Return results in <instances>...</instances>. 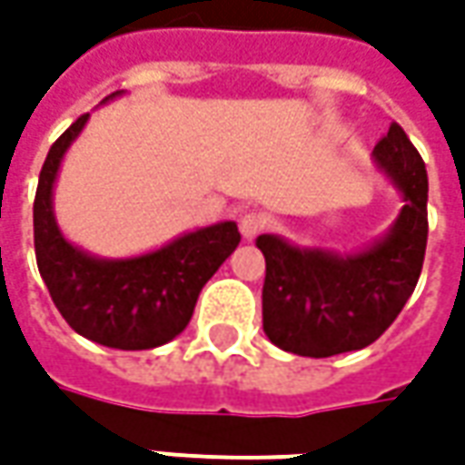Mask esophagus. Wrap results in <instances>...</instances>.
<instances>
[{
    "mask_svg": "<svg viewBox=\"0 0 465 465\" xmlns=\"http://www.w3.org/2000/svg\"><path fill=\"white\" fill-rule=\"evenodd\" d=\"M263 227H266V220L261 214H256V212L245 214L241 220V232L245 241H256L261 232H263Z\"/></svg>",
    "mask_w": 465,
    "mask_h": 465,
    "instance_id": "34e87169",
    "label": "esophagus"
}]
</instances>
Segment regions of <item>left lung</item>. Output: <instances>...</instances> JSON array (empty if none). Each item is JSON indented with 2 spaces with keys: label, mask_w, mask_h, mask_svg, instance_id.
<instances>
[{
  "label": "left lung",
  "mask_w": 465,
  "mask_h": 465,
  "mask_svg": "<svg viewBox=\"0 0 465 465\" xmlns=\"http://www.w3.org/2000/svg\"><path fill=\"white\" fill-rule=\"evenodd\" d=\"M372 157L403 199L378 241L357 253L300 248L279 235L256 241L266 259L263 331L284 351L333 357L365 349L417 287L427 248V170L399 124H391Z\"/></svg>",
  "instance_id": "left-lung-1"
}]
</instances>
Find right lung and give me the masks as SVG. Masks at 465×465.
<instances>
[{"instance_id": "add662e5", "label": "right lung", "mask_w": 465, "mask_h": 465, "mask_svg": "<svg viewBox=\"0 0 465 465\" xmlns=\"http://www.w3.org/2000/svg\"><path fill=\"white\" fill-rule=\"evenodd\" d=\"M121 95V90L103 103ZM90 114L80 116L45 154L33 202L35 261L64 321L80 336L111 349H154L186 329L199 292L238 248L235 223L183 232L168 245L132 256L100 259L64 238L54 214V183L72 142Z\"/></svg>"}]
</instances>
